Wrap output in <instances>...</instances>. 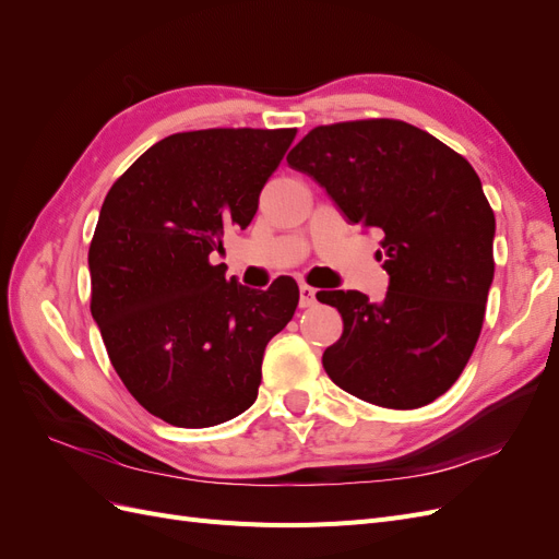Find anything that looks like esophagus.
<instances>
[{"mask_svg": "<svg viewBox=\"0 0 559 559\" xmlns=\"http://www.w3.org/2000/svg\"><path fill=\"white\" fill-rule=\"evenodd\" d=\"M317 302V289L308 284H300V308H312Z\"/></svg>", "mask_w": 559, "mask_h": 559, "instance_id": "1", "label": "esophagus"}]
</instances>
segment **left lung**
<instances>
[{"mask_svg": "<svg viewBox=\"0 0 559 559\" xmlns=\"http://www.w3.org/2000/svg\"><path fill=\"white\" fill-rule=\"evenodd\" d=\"M324 186L347 222L384 233L389 292H319L343 314L329 378L382 408H421L462 376L495 277V212L471 163L396 118L317 126L286 156Z\"/></svg>", "mask_w": 559, "mask_h": 559, "instance_id": "left-lung-1", "label": "left lung"}]
</instances>
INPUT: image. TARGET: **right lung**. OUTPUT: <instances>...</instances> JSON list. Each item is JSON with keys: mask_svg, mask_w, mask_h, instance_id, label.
<instances>
[{"mask_svg": "<svg viewBox=\"0 0 559 559\" xmlns=\"http://www.w3.org/2000/svg\"><path fill=\"white\" fill-rule=\"evenodd\" d=\"M296 128H210L156 142L114 181L88 249L91 312L144 411L205 429L259 396L263 352L298 308V284L226 280L210 253L247 228Z\"/></svg>", "mask_w": 559, "mask_h": 559, "instance_id": "add662e5", "label": "right lung"}]
</instances>
